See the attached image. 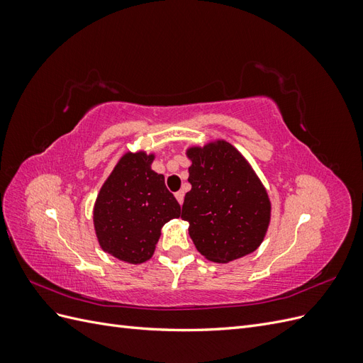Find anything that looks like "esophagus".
<instances>
[{
	"label": "esophagus",
	"instance_id": "obj_1",
	"mask_svg": "<svg viewBox=\"0 0 363 363\" xmlns=\"http://www.w3.org/2000/svg\"><path fill=\"white\" fill-rule=\"evenodd\" d=\"M175 199H177V201H179L180 204H183V200H184V192H183V191L175 192Z\"/></svg>",
	"mask_w": 363,
	"mask_h": 363
}]
</instances>
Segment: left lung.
<instances>
[{
  "label": "left lung",
  "mask_w": 363,
  "mask_h": 363,
  "mask_svg": "<svg viewBox=\"0 0 363 363\" xmlns=\"http://www.w3.org/2000/svg\"><path fill=\"white\" fill-rule=\"evenodd\" d=\"M182 219L204 257L227 263L255 251L269 224L268 194L239 151L227 142L191 148Z\"/></svg>",
  "instance_id": "8db88e82"
}]
</instances>
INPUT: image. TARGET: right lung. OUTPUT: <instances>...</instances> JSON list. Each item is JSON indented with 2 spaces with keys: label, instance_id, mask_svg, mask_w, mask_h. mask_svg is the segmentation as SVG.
I'll return each mask as SVG.
<instances>
[{
  "label": "right lung",
  "instance_id": "add662e5",
  "mask_svg": "<svg viewBox=\"0 0 363 363\" xmlns=\"http://www.w3.org/2000/svg\"><path fill=\"white\" fill-rule=\"evenodd\" d=\"M155 156L125 155L98 194L95 232L104 251L119 260L142 263L155 252L160 228L180 216V204L152 171Z\"/></svg>",
  "mask_w": 363,
  "mask_h": 363
}]
</instances>
